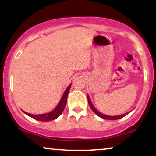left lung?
<instances>
[{"instance_id":"1","label":"left lung","mask_w":156,"mask_h":156,"mask_svg":"<svg viewBox=\"0 0 156 156\" xmlns=\"http://www.w3.org/2000/svg\"><path fill=\"white\" fill-rule=\"evenodd\" d=\"M87 98H88V103L89 105H90L91 108H92V110L94 112V113H95V114H97V115L98 116V117H101V118H103V119H108V120H116V119H121V118L124 117L125 116H126L127 114H128V113H126V114H122V115H119V116H107V115H105V114H101V112H98L97 109L94 108V106H93L92 103H91L90 101V99H89V97L87 96Z\"/></svg>"}]
</instances>
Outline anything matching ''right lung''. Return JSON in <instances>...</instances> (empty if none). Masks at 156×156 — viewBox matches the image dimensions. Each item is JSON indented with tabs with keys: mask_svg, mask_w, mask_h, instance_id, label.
<instances>
[{
	"mask_svg": "<svg viewBox=\"0 0 156 156\" xmlns=\"http://www.w3.org/2000/svg\"><path fill=\"white\" fill-rule=\"evenodd\" d=\"M71 84L69 85V87H67V89L64 92L63 96H62V100H61L60 103H58V105H57V107L55 108L53 112L48 113V114H39V115H36V114H28V113H26L23 112L25 114H27L28 116L33 118V119H37V120L42 121V122H46V121H51L53 120V119H56L57 117H58L63 112L64 108H65L66 103H67V98L68 93H69V89H70Z\"/></svg>",
	"mask_w": 156,
	"mask_h": 156,
	"instance_id": "right-lung-1",
	"label": "right lung"
}]
</instances>
